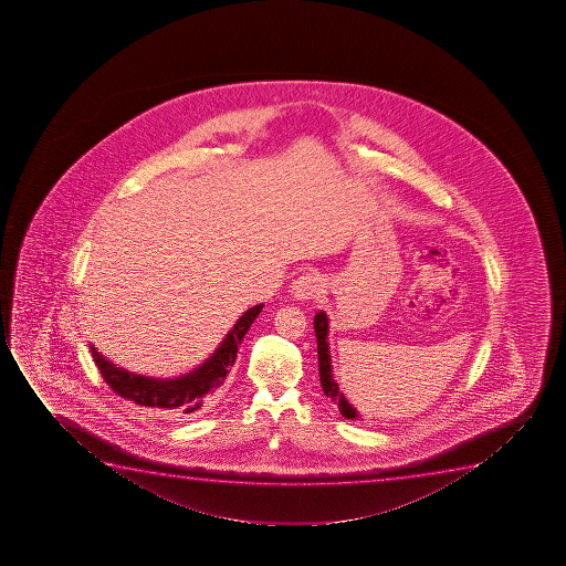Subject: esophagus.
<instances>
[{
    "instance_id": "esophagus-1",
    "label": "esophagus",
    "mask_w": 566,
    "mask_h": 566,
    "mask_svg": "<svg viewBox=\"0 0 566 566\" xmlns=\"http://www.w3.org/2000/svg\"><path fill=\"white\" fill-rule=\"evenodd\" d=\"M322 292H324V279L319 274H305L293 282L292 295L295 300H313Z\"/></svg>"
}]
</instances>
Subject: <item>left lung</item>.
Instances as JSON below:
<instances>
[{"mask_svg": "<svg viewBox=\"0 0 566 566\" xmlns=\"http://www.w3.org/2000/svg\"><path fill=\"white\" fill-rule=\"evenodd\" d=\"M314 333H316V340H318V369L322 390H324L327 398L339 406L340 415L345 419H359L358 411L348 403V399L345 398V394L340 392L339 385H337V380L333 377L332 356H329V343H327L329 319H327V314L324 311H319L314 316Z\"/></svg>", "mask_w": 566, "mask_h": 566, "instance_id": "obj_1", "label": "left lung"}]
</instances>
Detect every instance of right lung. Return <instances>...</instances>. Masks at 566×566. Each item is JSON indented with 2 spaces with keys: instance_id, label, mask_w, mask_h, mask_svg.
<instances>
[{
  "instance_id": "1",
  "label": "right lung",
  "mask_w": 566,
  "mask_h": 566,
  "mask_svg": "<svg viewBox=\"0 0 566 566\" xmlns=\"http://www.w3.org/2000/svg\"><path fill=\"white\" fill-rule=\"evenodd\" d=\"M265 305L250 306L247 313L242 314L237 324L227 333L226 339L208 356L193 371L174 377V379H157L146 377L136 373L123 369L114 361L104 358L94 345H91L94 364L101 369L102 377L109 388L120 398L133 401L136 406L155 407L165 411L181 412V415H193L202 407L210 406L213 399L218 398L220 388L226 382L227 373L231 371L239 346L253 324V319L260 316Z\"/></svg>"
}]
</instances>
